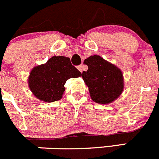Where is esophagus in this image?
I'll return each mask as SVG.
<instances>
[{
	"mask_svg": "<svg viewBox=\"0 0 159 159\" xmlns=\"http://www.w3.org/2000/svg\"><path fill=\"white\" fill-rule=\"evenodd\" d=\"M77 69L78 70H80V72H83V65H80V66H78V67H77Z\"/></svg>",
	"mask_w": 159,
	"mask_h": 159,
	"instance_id": "obj_1",
	"label": "esophagus"
}]
</instances>
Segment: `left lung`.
Masks as SVG:
<instances>
[{
  "mask_svg": "<svg viewBox=\"0 0 159 159\" xmlns=\"http://www.w3.org/2000/svg\"><path fill=\"white\" fill-rule=\"evenodd\" d=\"M87 71L82 76L89 88L91 99L100 104H107L118 98L124 89L121 70L100 56L94 55L84 60Z\"/></svg>",
  "mask_w": 159,
  "mask_h": 159,
  "instance_id": "8db88e82",
  "label": "left lung"
}]
</instances>
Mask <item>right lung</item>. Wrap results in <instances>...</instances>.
Instances as JSON below:
<instances>
[{
  "label": "right lung",
  "instance_id": "obj_1",
  "mask_svg": "<svg viewBox=\"0 0 159 159\" xmlns=\"http://www.w3.org/2000/svg\"><path fill=\"white\" fill-rule=\"evenodd\" d=\"M81 73L65 56H52L46 63L34 67L28 77V86L34 97L47 103L62 98L67 80L81 76Z\"/></svg>",
  "mask_w": 159,
  "mask_h": 159
}]
</instances>
